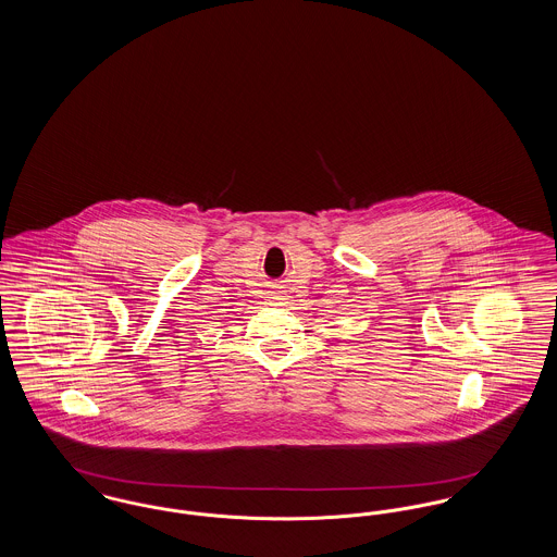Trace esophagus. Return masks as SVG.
Here are the masks:
<instances>
[{
  "label": "esophagus",
  "mask_w": 557,
  "mask_h": 557,
  "mask_svg": "<svg viewBox=\"0 0 557 557\" xmlns=\"http://www.w3.org/2000/svg\"><path fill=\"white\" fill-rule=\"evenodd\" d=\"M269 300H271V305H282V302H284V298H282V292H271V294H269Z\"/></svg>",
  "instance_id": "esophagus-1"
}]
</instances>
